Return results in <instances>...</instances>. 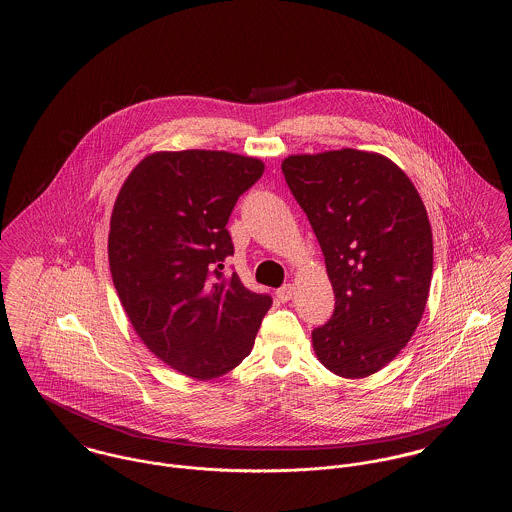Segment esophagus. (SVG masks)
I'll list each match as a JSON object with an SVG mask.
<instances>
[{
  "mask_svg": "<svg viewBox=\"0 0 512 512\" xmlns=\"http://www.w3.org/2000/svg\"><path fill=\"white\" fill-rule=\"evenodd\" d=\"M293 292H295V288H293L292 284L282 286V288H278V290H276V299H278V301H282V303H286V301H290V299H292Z\"/></svg>",
  "mask_w": 512,
  "mask_h": 512,
  "instance_id": "1",
  "label": "esophagus"
}]
</instances>
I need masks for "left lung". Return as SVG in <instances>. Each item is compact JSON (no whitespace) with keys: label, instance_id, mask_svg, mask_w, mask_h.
I'll return each mask as SVG.
<instances>
[{"label":"left lung","instance_id":"obj_1","mask_svg":"<svg viewBox=\"0 0 512 512\" xmlns=\"http://www.w3.org/2000/svg\"><path fill=\"white\" fill-rule=\"evenodd\" d=\"M282 172L336 293L334 315L313 330L318 361L341 378H366L399 355L424 315L434 244L422 197L374 151L290 155Z\"/></svg>","mask_w":512,"mask_h":512}]
</instances>
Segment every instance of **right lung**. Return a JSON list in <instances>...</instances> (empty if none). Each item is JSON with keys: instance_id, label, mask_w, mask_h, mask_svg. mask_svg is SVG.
Wrapping results in <instances>:
<instances>
[{"instance_id": "1", "label": "right lung", "mask_w": 512, "mask_h": 512, "mask_svg": "<svg viewBox=\"0 0 512 512\" xmlns=\"http://www.w3.org/2000/svg\"><path fill=\"white\" fill-rule=\"evenodd\" d=\"M263 171L230 151H155L115 199L107 251L122 309L155 357L195 380L240 365L272 305L220 272L234 255L226 222Z\"/></svg>"}]
</instances>
